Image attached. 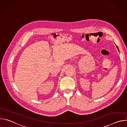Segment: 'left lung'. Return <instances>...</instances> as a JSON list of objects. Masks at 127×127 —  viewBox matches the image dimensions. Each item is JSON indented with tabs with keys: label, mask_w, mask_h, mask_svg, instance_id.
Masks as SVG:
<instances>
[{
	"label": "left lung",
	"mask_w": 127,
	"mask_h": 127,
	"mask_svg": "<svg viewBox=\"0 0 127 127\" xmlns=\"http://www.w3.org/2000/svg\"><path fill=\"white\" fill-rule=\"evenodd\" d=\"M116 47H117V49H118V51H119V48H118V46H116Z\"/></svg>",
	"instance_id": "left-lung-1"
}]
</instances>
